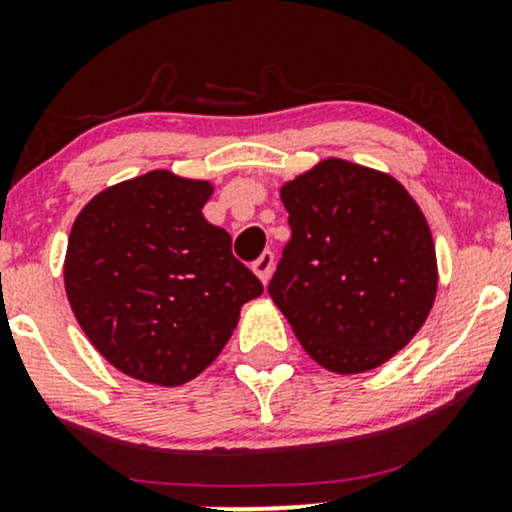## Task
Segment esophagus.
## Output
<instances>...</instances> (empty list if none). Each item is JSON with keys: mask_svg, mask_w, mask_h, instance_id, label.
<instances>
[{"mask_svg": "<svg viewBox=\"0 0 512 512\" xmlns=\"http://www.w3.org/2000/svg\"><path fill=\"white\" fill-rule=\"evenodd\" d=\"M252 272L260 276L262 284H267L269 276H272V272H274V255H272V252L264 250L262 255L255 260V264H252Z\"/></svg>", "mask_w": 512, "mask_h": 512, "instance_id": "1", "label": "esophagus"}]
</instances>
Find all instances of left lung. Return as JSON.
I'll use <instances>...</instances> for the list:
<instances>
[{"label":"left lung","instance_id":"left-lung-1","mask_svg":"<svg viewBox=\"0 0 512 512\" xmlns=\"http://www.w3.org/2000/svg\"><path fill=\"white\" fill-rule=\"evenodd\" d=\"M286 243L267 291L313 361L366 373L431 313L438 262L424 211L392 175L327 158L281 185Z\"/></svg>","mask_w":512,"mask_h":512}]
</instances>
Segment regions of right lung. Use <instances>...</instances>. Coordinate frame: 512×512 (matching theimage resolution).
<instances>
[{"mask_svg": "<svg viewBox=\"0 0 512 512\" xmlns=\"http://www.w3.org/2000/svg\"><path fill=\"white\" fill-rule=\"evenodd\" d=\"M214 185L151 170L98 192L76 216L64 289L76 322L110 366L175 387L214 363L240 308L262 293L204 219Z\"/></svg>", "mask_w": 512, "mask_h": 512, "instance_id": "right-lung-1", "label": "right lung"}]
</instances>
